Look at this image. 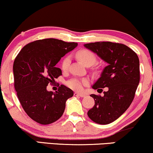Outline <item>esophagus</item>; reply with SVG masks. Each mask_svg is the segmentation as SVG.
Returning a JSON list of instances; mask_svg holds the SVG:
<instances>
[{
    "label": "esophagus",
    "instance_id": "34e87169",
    "mask_svg": "<svg viewBox=\"0 0 153 153\" xmlns=\"http://www.w3.org/2000/svg\"><path fill=\"white\" fill-rule=\"evenodd\" d=\"M74 95H75V96H80V97H83L85 96V94H82V93H76V92H75V93H74Z\"/></svg>",
    "mask_w": 153,
    "mask_h": 153
}]
</instances>
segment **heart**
<instances>
[{
  "mask_svg": "<svg viewBox=\"0 0 153 153\" xmlns=\"http://www.w3.org/2000/svg\"><path fill=\"white\" fill-rule=\"evenodd\" d=\"M77 58L82 62L84 65L86 66L92 65L95 63L96 61V56L91 51L88 49H81L78 51L76 53ZM71 62L70 57H65L62 61L61 68L63 71H66L68 68V66ZM89 84V81L88 79H78V78H73L68 81L67 85L69 88L71 89L74 90L76 91H81L83 89V87L85 85H88Z\"/></svg>",
  "mask_w": 153,
  "mask_h": 153,
  "instance_id": "b5f03b06",
  "label": "heart"
}]
</instances>
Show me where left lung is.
I'll return each mask as SVG.
<instances>
[{
  "label": "left lung",
  "instance_id": "obj_1",
  "mask_svg": "<svg viewBox=\"0 0 153 153\" xmlns=\"http://www.w3.org/2000/svg\"><path fill=\"white\" fill-rule=\"evenodd\" d=\"M84 46L108 63L92 88H108L103 96L91 95L95 105L88 115L93 122L107 125L122 115L133 100L140 82V62L137 54L126 45L96 42Z\"/></svg>",
  "mask_w": 153,
  "mask_h": 153
}]
</instances>
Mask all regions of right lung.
<instances>
[{
    "mask_svg": "<svg viewBox=\"0 0 153 153\" xmlns=\"http://www.w3.org/2000/svg\"><path fill=\"white\" fill-rule=\"evenodd\" d=\"M78 46L55 38L38 40L24 46L14 60V86L23 110L36 122L48 125L62 116L65 102L73 91L61 85L58 91H47L49 83L62 75L56 67L62 57Z\"/></svg>",
    "mask_w": 153,
    "mask_h": 153,
    "instance_id": "right-lung-1",
    "label": "right lung"
}]
</instances>
